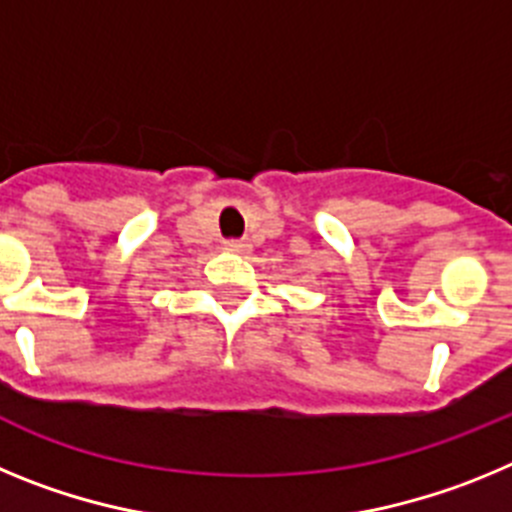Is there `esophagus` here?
<instances>
[{
    "instance_id": "1",
    "label": "esophagus",
    "mask_w": 512,
    "mask_h": 512,
    "mask_svg": "<svg viewBox=\"0 0 512 512\" xmlns=\"http://www.w3.org/2000/svg\"><path fill=\"white\" fill-rule=\"evenodd\" d=\"M225 251L248 253V251H251V243H248V241H228V243H225Z\"/></svg>"
}]
</instances>
